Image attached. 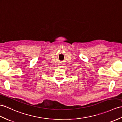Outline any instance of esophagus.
Masks as SVG:
<instances>
[{
  "label": "esophagus",
  "instance_id": "1",
  "mask_svg": "<svg viewBox=\"0 0 122 122\" xmlns=\"http://www.w3.org/2000/svg\"><path fill=\"white\" fill-rule=\"evenodd\" d=\"M62 66V65H59V67H62V66Z\"/></svg>",
  "mask_w": 122,
  "mask_h": 122
}]
</instances>
